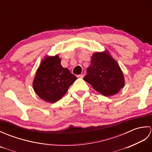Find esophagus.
Listing matches in <instances>:
<instances>
[{
  "instance_id": "1",
  "label": "esophagus",
  "mask_w": 152,
  "mask_h": 152,
  "mask_svg": "<svg viewBox=\"0 0 152 152\" xmlns=\"http://www.w3.org/2000/svg\"><path fill=\"white\" fill-rule=\"evenodd\" d=\"M83 76H84L83 74H79V75L77 76V77H78V78H83Z\"/></svg>"
}]
</instances>
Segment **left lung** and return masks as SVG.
I'll use <instances>...</instances> for the list:
<instances>
[{"label":"left lung","mask_w":152,"mask_h":152,"mask_svg":"<svg viewBox=\"0 0 152 152\" xmlns=\"http://www.w3.org/2000/svg\"><path fill=\"white\" fill-rule=\"evenodd\" d=\"M83 80L96 91L106 96L118 93L125 85L120 67L108 51L93 54L91 65L87 69Z\"/></svg>","instance_id":"1"}]
</instances>
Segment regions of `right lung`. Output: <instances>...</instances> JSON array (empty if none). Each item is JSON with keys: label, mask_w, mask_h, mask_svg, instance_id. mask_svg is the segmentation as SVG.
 Wrapping results in <instances>:
<instances>
[{"label": "right lung", "mask_w": 152, "mask_h": 152, "mask_svg": "<svg viewBox=\"0 0 152 152\" xmlns=\"http://www.w3.org/2000/svg\"><path fill=\"white\" fill-rule=\"evenodd\" d=\"M57 56H48L42 61L33 81L35 93L44 101L56 102L63 97L76 77L61 64Z\"/></svg>", "instance_id": "right-lung-1"}]
</instances>
